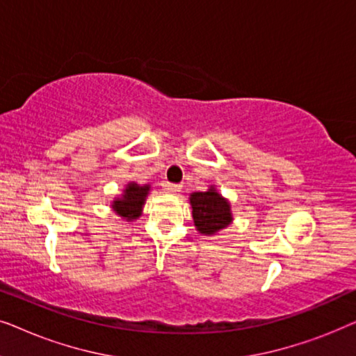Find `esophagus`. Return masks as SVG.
I'll use <instances>...</instances> for the list:
<instances>
[{"label": "esophagus", "instance_id": "1", "mask_svg": "<svg viewBox=\"0 0 356 356\" xmlns=\"http://www.w3.org/2000/svg\"><path fill=\"white\" fill-rule=\"evenodd\" d=\"M163 191L168 193V194H177V193L181 191V186H179V184L167 183V184H165V186H163Z\"/></svg>", "mask_w": 356, "mask_h": 356}]
</instances>
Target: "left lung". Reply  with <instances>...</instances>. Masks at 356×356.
Returning <instances> with one entry per match:
<instances>
[{"instance_id": "1", "label": "left lung", "mask_w": 356, "mask_h": 356, "mask_svg": "<svg viewBox=\"0 0 356 356\" xmlns=\"http://www.w3.org/2000/svg\"><path fill=\"white\" fill-rule=\"evenodd\" d=\"M189 204L193 209L194 227L204 236H213L233 222L230 201L223 197L213 184L207 191L189 194Z\"/></svg>"}]
</instances>
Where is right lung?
<instances>
[{
  "label": "right lung",
  "mask_w": 356,
  "mask_h": 356,
  "mask_svg": "<svg viewBox=\"0 0 356 356\" xmlns=\"http://www.w3.org/2000/svg\"><path fill=\"white\" fill-rule=\"evenodd\" d=\"M150 184H139L136 181L126 183L123 193L111 201V209L116 216L126 222H134L143 216L145 199L149 196Z\"/></svg>",
  "instance_id": "right-lung-1"
}]
</instances>
